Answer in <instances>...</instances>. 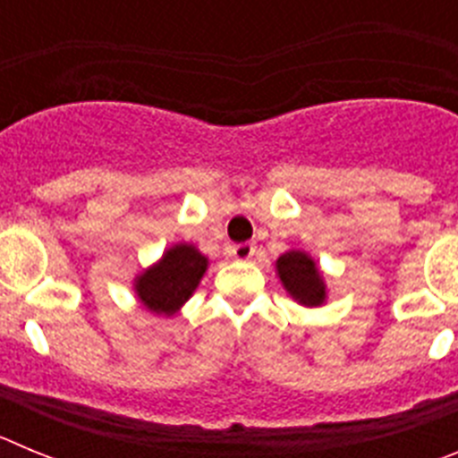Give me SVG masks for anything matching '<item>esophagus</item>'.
I'll list each match as a JSON object with an SVG mask.
<instances>
[{
	"label": "esophagus",
	"instance_id": "34e87169",
	"mask_svg": "<svg viewBox=\"0 0 458 458\" xmlns=\"http://www.w3.org/2000/svg\"><path fill=\"white\" fill-rule=\"evenodd\" d=\"M254 250H257L254 242H238V245H232L229 254H232L233 259H238V261H248V259H252Z\"/></svg>",
	"mask_w": 458,
	"mask_h": 458
}]
</instances>
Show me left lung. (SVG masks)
Wrapping results in <instances>:
<instances>
[{
    "mask_svg": "<svg viewBox=\"0 0 458 458\" xmlns=\"http://www.w3.org/2000/svg\"><path fill=\"white\" fill-rule=\"evenodd\" d=\"M279 279L284 282L286 291L302 305H321L326 298V286L318 275L317 266L307 254L286 252L277 259Z\"/></svg>",
    "mask_w": 458,
    "mask_h": 458,
    "instance_id": "1",
    "label": "left lung"
}]
</instances>
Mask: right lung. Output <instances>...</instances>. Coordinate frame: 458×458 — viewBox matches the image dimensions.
Returning a JSON list of instances; mask_svg holds the SVG:
<instances>
[{"label": "right lung", "instance_id": "1", "mask_svg": "<svg viewBox=\"0 0 458 458\" xmlns=\"http://www.w3.org/2000/svg\"><path fill=\"white\" fill-rule=\"evenodd\" d=\"M206 270V257L192 245H176L163 261L137 279L140 301L157 314H174L199 284Z\"/></svg>", "mask_w": 458, "mask_h": 458}]
</instances>
